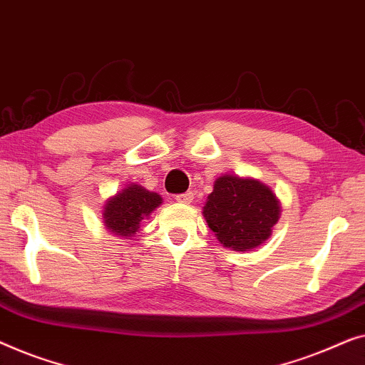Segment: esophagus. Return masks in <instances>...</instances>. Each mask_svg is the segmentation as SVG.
<instances>
[{
    "label": "esophagus",
    "mask_w": 365,
    "mask_h": 365,
    "mask_svg": "<svg viewBox=\"0 0 365 365\" xmlns=\"http://www.w3.org/2000/svg\"><path fill=\"white\" fill-rule=\"evenodd\" d=\"M175 200L178 203H185V205H190L193 202V193L192 192H187V193H182V195H177Z\"/></svg>",
    "instance_id": "obj_1"
}]
</instances>
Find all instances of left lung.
<instances>
[{
	"label": "left lung",
	"instance_id": "8db88e82",
	"mask_svg": "<svg viewBox=\"0 0 365 365\" xmlns=\"http://www.w3.org/2000/svg\"><path fill=\"white\" fill-rule=\"evenodd\" d=\"M281 215L273 190L255 178L218 177L203 207L208 227L225 248L250 251L271 236Z\"/></svg>",
	"mask_w": 365,
	"mask_h": 365
}]
</instances>
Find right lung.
<instances>
[{
    "label": "right lung",
    "instance_id": "obj_1",
    "mask_svg": "<svg viewBox=\"0 0 365 365\" xmlns=\"http://www.w3.org/2000/svg\"><path fill=\"white\" fill-rule=\"evenodd\" d=\"M160 205V195L148 192L140 185L133 183L107 200L102 218L110 233L127 238V236L135 235L140 228L142 220L147 218Z\"/></svg>",
    "mask_w": 365,
    "mask_h": 365
}]
</instances>
